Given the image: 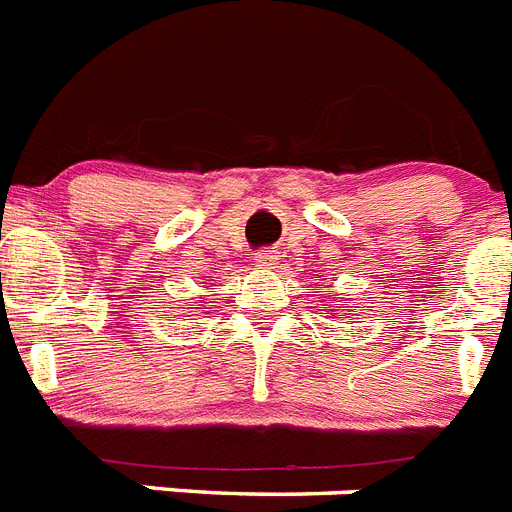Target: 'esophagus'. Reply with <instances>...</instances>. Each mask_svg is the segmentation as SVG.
<instances>
[{
    "label": "esophagus",
    "mask_w": 512,
    "mask_h": 512,
    "mask_svg": "<svg viewBox=\"0 0 512 512\" xmlns=\"http://www.w3.org/2000/svg\"><path fill=\"white\" fill-rule=\"evenodd\" d=\"M253 259H256V264L269 266V264H274V261H277V256H274V251H259L256 256H253Z\"/></svg>",
    "instance_id": "esophagus-1"
}]
</instances>
